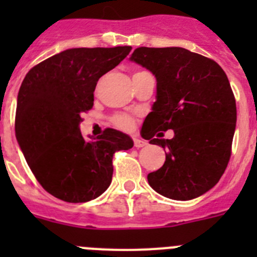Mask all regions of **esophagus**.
Segmentation results:
<instances>
[{"instance_id":"obj_1","label":"esophagus","mask_w":257,"mask_h":257,"mask_svg":"<svg viewBox=\"0 0 257 257\" xmlns=\"http://www.w3.org/2000/svg\"><path fill=\"white\" fill-rule=\"evenodd\" d=\"M134 145H135V148H143V147L147 145V142L139 139V138H135V139H134Z\"/></svg>"}]
</instances>
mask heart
<instances>
[{"mask_svg":"<svg viewBox=\"0 0 257 257\" xmlns=\"http://www.w3.org/2000/svg\"><path fill=\"white\" fill-rule=\"evenodd\" d=\"M140 73V72H139ZM136 74V73H135ZM113 123L118 127V128H121V130H133L134 124H135V121H134V118L131 115L127 114H117L113 117Z\"/></svg>","mask_w":257,"mask_h":257,"instance_id":"1","label":"heart"}]
</instances>
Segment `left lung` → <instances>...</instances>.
<instances>
[{"label": "left lung", "instance_id": "left-lung-1", "mask_svg": "<svg viewBox=\"0 0 257 257\" xmlns=\"http://www.w3.org/2000/svg\"><path fill=\"white\" fill-rule=\"evenodd\" d=\"M130 60L157 79V100L142 136L165 149L166 161L148 175L149 185L176 201L205 194L225 171L235 131V99L225 72L183 47H138ZM167 130H174L172 140L154 138Z\"/></svg>", "mask_w": 257, "mask_h": 257}]
</instances>
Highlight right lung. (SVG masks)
I'll use <instances>...</instances> for the list:
<instances>
[{
    "instance_id": "right-lung-1",
    "label": "right lung",
    "mask_w": 257,
    "mask_h": 257,
    "mask_svg": "<svg viewBox=\"0 0 257 257\" xmlns=\"http://www.w3.org/2000/svg\"><path fill=\"white\" fill-rule=\"evenodd\" d=\"M131 46L78 47L61 51L32 68L18 94L15 135L32 172L46 192L81 203L110 185L113 154L134 147L114 128L86 142L81 114L94 105L101 76L117 67Z\"/></svg>"
}]
</instances>
